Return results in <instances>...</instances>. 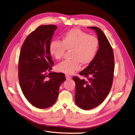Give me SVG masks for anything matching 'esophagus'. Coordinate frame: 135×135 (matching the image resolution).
Listing matches in <instances>:
<instances>
[{
  "mask_svg": "<svg viewBox=\"0 0 135 135\" xmlns=\"http://www.w3.org/2000/svg\"><path fill=\"white\" fill-rule=\"evenodd\" d=\"M65 78H66L67 80H70V79H71L72 78L71 76H69L68 75H65Z\"/></svg>",
  "mask_w": 135,
  "mask_h": 135,
  "instance_id": "obj_1",
  "label": "esophagus"
}]
</instances>
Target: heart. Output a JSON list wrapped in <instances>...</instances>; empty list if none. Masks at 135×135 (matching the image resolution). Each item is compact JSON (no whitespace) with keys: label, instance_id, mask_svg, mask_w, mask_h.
<instances>
[{"label":"heart","instance_id":"1","mask_svg":"<svg viewBox=\"0 0 135 135\" xmlns=\"http://www.w3.org/2000/svg\"><path fill=\"white\" fill-rule=\"evenodd\" d=\"M97 37L91 36L78 28H73L64 33L61 41L53 40L50 43L49 52L55 59L63 58L65 50H71V60H65L56 67V71L71 75L80 70V64L86 65L95 59L99 48Z\"/></svg>","mask_w":135,"mask_h":135}]
</instances>
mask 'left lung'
Instances as JSON below:
<instances>
[{
  "label": "left lung",
  "instance_id": "8db88e82",
  "mask_svg": "<svg viewBox=\"0 0 135 135\" xmlns=\"http://www.w3.org/2000/svg\"><path fill=\"white\" fill-rule=\"evenodd\" d=\"M95 31L99 48L95 59L80 72L88 79L73 78L75 82V99L76 105L84 110L99 105L108 96L112 87L115 61L112 48L105 34L96 27H88Z\"/></svg>",
  "mask_w": 135,
  "mask_h": 135
}]
</instances>
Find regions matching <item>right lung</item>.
I'll list each match as a JSON object with an SVG mask.
<instances>
[{
  "label": "right lung",
  "instance_id": "obj_1",
  "mask_svg": "<svg viewBox=\"0 0 135 135\" xmlns=\"http://www.w3.org/2000/svg\"><path fill=\"white\" fill-rule=\"evenodd\" d=\"M57 28L52 25L39 26L27 37L19 55L18 76L22 91L27 100L41 109L56 102L60 85L65 80L64 74L51 72L54 61L49 45Z\"/></svg>",
  "mask_w": 135,
  "mask_h": 135
}]
</instances>
